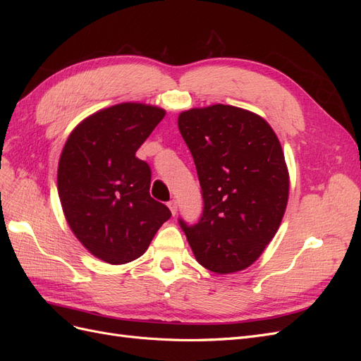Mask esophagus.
I'll list each match as a JSON object with an SVG mask.
<instances>
[{
	"label": "esophagus",
	"instance_id": "esophagus-1",
	"mask_svg": "<svg viewBox=\"0 0 361 361\" xmlns=\"http://www.w3.org/2000/svg\"><path fill=\"white\" fill-rule=\"evenodd\" d=\"M167 204H169V207H170L171 214L176 215V212H178V202H176V200H170Z\"/></svg>",
	"mask_w": 361,
	"mask_h": 361
}]
</instances>
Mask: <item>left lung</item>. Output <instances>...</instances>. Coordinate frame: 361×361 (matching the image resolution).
<instances>
[{"instance_id":"obj_1","label":"left lung","mask_w":361,"mask_h":361,"mask_svg":"<svg viewBox=\"0 0 361 361\" xmlns=\"http://www.w3.org/2000/svg\"><path fill=\"white\" fill-rule=\"evenodd\" d=\"M180 134L202 187L197 224L179 220L199 264L216 274L243 271L277 233L289 195L281 145L265 118L216 104L182 111Z\"/></svg>"}]
</instances>
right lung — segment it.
<instances>
[{
  "label": "right lung",
  "mask_w": 361,
  "mask_h": 361,
  "mask_svg": "<svg viewBox=\"0 0 361 361\" xmlns=\"http://www.w3.org/2000/svg\"><path fill=\"white\" fill-rule=\"evenodd\" d=\"M164 116L162 108L137 102L104 108L84 118L63 147L57 185L64 216L106 264L138 259L171 216L150 197V167L135 157Z\"/></svg>",
  "instance_id": "right-lung-1"
}]
</instances>
